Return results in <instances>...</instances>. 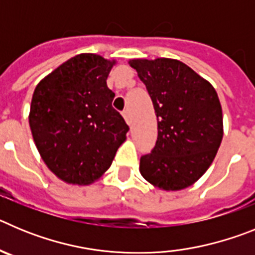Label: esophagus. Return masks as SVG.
Returning <instances> with one entry per match:
<instances>
[{
	"label": "esophagus",
	"instance_id": "1",
	"mask_svg": "<svg viewBox=\"0 0 255 255\" xmlns=\"http://www.w3.org/2000/svg\"><path fill=\"white\" fill-rule=\"evenodd\" d=\"M123 116H124V119H125L126 123H128L130 125L131 120H130V112H129V110H125V111L123 112Z\"/></svg>",
	"mask_w": 255,
	"mask_h": 255
}]
</instances>
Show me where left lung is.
<instances>
[{"label":"left lung","instance_id":"left-lung-1","mask_svg":"<svg viewBox=\"0 0 255 255\" xmlns=\"http://www.w3.org/2000/svg\"><path fill=\"white\" fill-rule=\"evenodd\" d=\"M153 102L158 136L141 155V176L162 190L193 185L208 170L224 136L222 108L215 88L181 61H129Z\"/></svg>","mask_w":255,"mask_h":255}]
</instances>
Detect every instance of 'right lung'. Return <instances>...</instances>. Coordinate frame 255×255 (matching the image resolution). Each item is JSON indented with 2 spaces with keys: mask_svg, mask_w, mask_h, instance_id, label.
Returning a JSON list of instances; mask_svg holds the SVG:
<instances>
[{
  "mask_svg": "<svg viewBox=\"0 0 255 255\" xmlns=\"http://www.w3.org/2000/svg\"><path fill=\"white\" fill-rule=\"evenodd\" d=\"M115 61L82 53L42 79L29 125L40 157L58 179L88 185L110 168L129 126L107 87Z\"/></svg>",
  "mask_w": 255,
  "mask_h": 255,
  "instance_id": "obj_1",
  "label": "right lung"
}]
</instances>
